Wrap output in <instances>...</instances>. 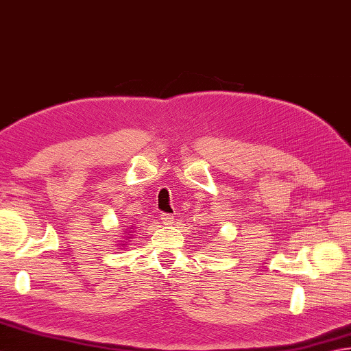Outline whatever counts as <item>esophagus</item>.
I'll list each match as a JSON object with an SVG mask.
<instances>
[{"instance_id":"1","label":"esophagus","mask_w":351,"mask_h":351,"mask_svg":"<svg viewBox=\"0 0 351 351\" xmlns=\"http://www.w3.org/2000/svg\"><path fill=\"white\" fill-rule=\"evenodd\" d=\"M160 219H162V223L165 224V226H171V224H173V221H174V218L171 217V215H168V213H162Z\"/></svg>"}]
</instances>
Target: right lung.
Here are the masks:
<instances>
[{
    "mask_svg": "<svg viewBox=\"0 0 351 351\" xmlns=\"http://www.w3.org/2000/svg\"><path fill=\"white\" fill-rule=\"evenodd\" d=\"M125 232H127V228H125ZM127 233H130V236H127V238H125L124 241H121V244H119V245H123V247H125V244H123V242H125L127 239H130V238H132V234H133V232H127Z\"/></svg>",
    "mask_w": 351,
    "mask_h": 351,
    "instance_id": "add662e5",
    "label": "right lung"
}]
</instances>
